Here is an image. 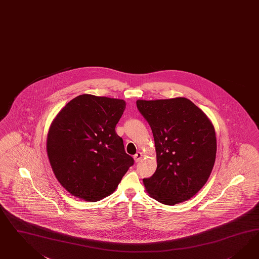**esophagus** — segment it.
Returning <instances> with one entry per match:
<instances>
[{"instance_id":"esophagus-1","label":"esophagus","mask_w":259,"mask_h":259,"mask_svg":"<svg viewBox=\"0 0 259 259\" xmlns=\"http://www.w3.org/2000/svg\"><path fill=\"white\" fill-rule=\"evenodd\" d=\"M142 156H143V154H142V153H140V152H138L137 154H135V156H134V158H135V161H136V162H140V159L142 158Z\"/></svg>"}]
</instances>
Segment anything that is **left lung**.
I'll use <instances>...</instances> for the list:
<instances>
[{
	"mask_svg": "<svg viewBox=\"0 0 259 259\" xmlns=\"http://www.w3.org/2000/svg\"><path fill=\"white\" fill-rule=\"evenodd\" d=\"M137 106L152 128L156 152V170L143 179L148 194L168 205L189 200L207 182L214 167V126L184 97L138 100Z\"/></svg>",
	"mask_w": 259,
	"mask_h": 259,
	"instance_id": "left-lung-1",
	"label": "left lung"
}]
</instances>
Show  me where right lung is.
Wrapping results in <instances>:
<instances>
[{
	"label": "right lung",
	"instance_id": "1",
	"mask_svg": "<svg viewBox=\"0 0 259 259\" xmlns=\"http://www.w3.org/2000/svg\"><path fill=\"white\" fill-rule=\"evenodd\" d=\"M121 99L83 94L56 115L47 136V154L56 179L87 202L112 194L134 164L115 127L125 109Z\"/></svg>",
	"mask_w": 259,
	"mask_h": 259
}]
</instances>
